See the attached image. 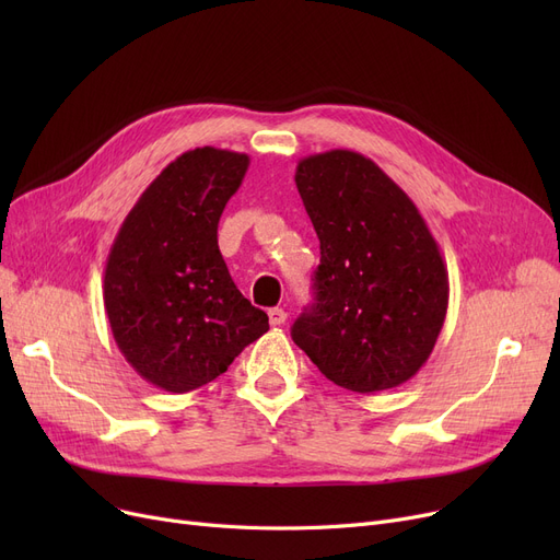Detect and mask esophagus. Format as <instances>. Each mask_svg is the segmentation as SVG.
<instances>
[{
	"instance_id": "1",
	"label": "esophagus",
	"mask_w": 560,
	"mask_h": 560,
	"mask_svg": "<svg viewBox=\"0 0 560 560\" xmlns=\"http://www.w3.org/2000/svg\"><path fill=\"white\" fill-rule=\"evenodd\" d=\"M268 317H270V325H275V327H281L283 325V322L288 319V313L283 311V308H270L268 311Z\"/></svg>"
}]
</instances>
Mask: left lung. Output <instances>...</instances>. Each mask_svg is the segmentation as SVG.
<instances>
[{"instance_id":"left-lung-1","label":"left lung","mask_w":560,"mask_h":560,"mask_svg":"<svg viewBox=\"0 0 560 560\" xmlns=\"http://www.w3.org/2000/svg\"><path fill=\"white\" fill-rule=\"evenodd\" d=\"M319 238L315 304L292 340L336 386L372 395L427 363L450 302L438 243L410 197L374 161L331 150L298 163Z\"/></svg>"}]
</instances>
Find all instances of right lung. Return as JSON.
Instances as JSON below:
<instances>
[{
	"instance_id": "1",
	"label": "right lung",
	"mask_w": 560,
	"mask_h": 560,
	"mask_svg": "<svg viewBox=\"0 0 560 560\" xmlns=\"http://www.w3.org/2000/svg\"><path fill=\"white\" fill-rule=\"evenodd\" d=\"M249 156L197 147L147 186L117 231L104 270V308L127 363L165 393L218 378L270 329L235 288L218 222Z\"/></svg>"
}]
</instances>
